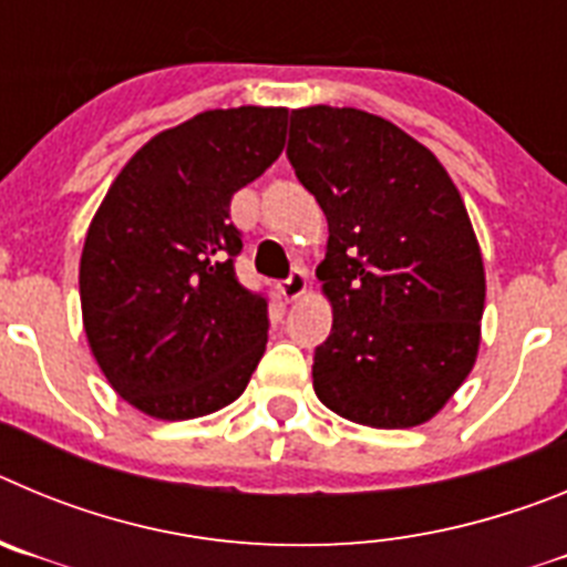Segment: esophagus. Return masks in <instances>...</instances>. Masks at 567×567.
<instances>
[{"label":"esophagus","instance_id":"obj_1","mask_svg":"<svg viewBox=\"0 0 567 567\" xmlns=\"http://www.w3.org/2000/svg\"><path fill=\"white\" fill-rule=\"evenodd\" d=\"M307 284H309L307 272H303V269H292L287 280H280L278 289H280V295H284V298H287V300H298L300 295L307 292Z\"/></svg>","mask_w":567,"mask_h":567}]
</instances>
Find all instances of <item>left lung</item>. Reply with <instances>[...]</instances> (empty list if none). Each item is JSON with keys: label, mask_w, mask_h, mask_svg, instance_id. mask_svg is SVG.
<instances>
[{"label": "left lung", "mask_w": 567, "mask_h": 567, "mask_svg": "<svg viewBox=\"0 0 567 567\" xmlns=\"http://www.w3.org/2000/svg\"><path fill=\"white\" fill-rule=\"evenodd\" d=\"M289 122V164L329 224L318 278L334 320L315 394L372 429L425 423L480 349L485 272L463 198L432 150L380 115L318 104Z\"/></svg>", "instance_id": "1"}]
</instances>
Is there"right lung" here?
Here are the masks:
<instances>
[{"instance_id": "add662e5", "label": "right lung", "mask_w": 567, "mask_h": 567, "mask_svg": "<svg viewBox=\"0 0 567 567\" xmlns=\"http://www.w3.org/2000/svg\"><path fill=\"white\" fill-rule=\"evenodd\" d=\"M287 107L207 110L150 138L90 224L79 267L90 352L118 398L158 420L238 400L264 358V292L235 275L229 202L284 150Z\"/></svg>"}]
</instances>
